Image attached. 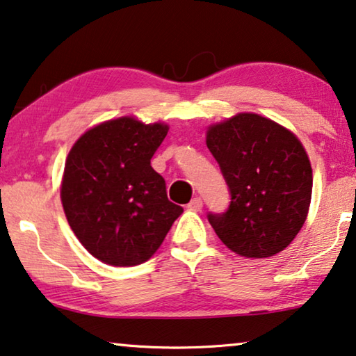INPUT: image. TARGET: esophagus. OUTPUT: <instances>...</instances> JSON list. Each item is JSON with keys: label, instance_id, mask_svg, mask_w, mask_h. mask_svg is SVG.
Segmentation results:
<instances>
[{"label": "esophagus", "instance_id": "1", "mask_svg": "<svg viewBox=\"0 0 356 356\" xmlns=\"http://www.w3.org/2000/svg\"><path fill=\"white\" fill-rule=\"evenodd\" d=\"M187 208L190 211H201V208H203V200H201L200 196H196V198H193L192 201H190Z\"/></svg>", "mask_w": 356, "mask_h": 356}]
</instances>
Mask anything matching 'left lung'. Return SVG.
<instances>
[{
  "label": "left lung",
  "instance_id": "8db88e82",
  "mask_svg": "<svg viewBox=\"0 0 356 356\" xmlns=\"http://www.w3.org/2000/svg\"><path fill=\"white\" fill-rule=\"evenodd\" d=\"M206 145L232 196L225 212L208 214L220 241L256 259L288 248L307 219L314 185L300 140L265 116L238 113L209 126Z\"/></svg>",
  "mask_w": 356,
  "mask_h": 356
}]
</instances>
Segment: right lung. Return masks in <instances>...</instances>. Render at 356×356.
Listing matches in <instances>:
<instances>
[{
	"label": "right lung",
	"instance_id": "obj_1",
	"mask_svg": "<svg viewBox=\"0 0 356 356\" xmlns=\"http://www.w3.org/2000/svg\"><path fill=\"white\" fill-rule=\"evenodd\" d=\"M168 129L123 116L91 127L68 153L63 211L79 243L104 264L148 261L184 212L150 164Z\"/></svg>",
	"mask_w": 356,
	"mask_h": 356
}]
</instances>
